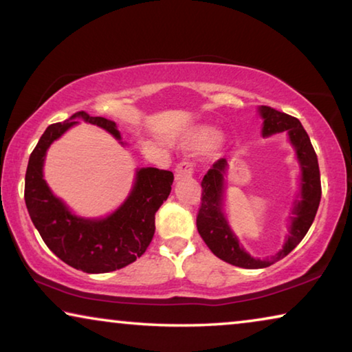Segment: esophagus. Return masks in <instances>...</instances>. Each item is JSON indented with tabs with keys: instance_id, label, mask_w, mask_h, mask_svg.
<instances>
[{
	"instance_id": "34e87169",
	"label": "esophagus",
	"mask_w": 352,
	"mask_h": 352,
	"mask_svg": "<svg viewBox=\"0 0 352 352\" xmlns=\"http://www.w3.org/2000/svg\"><path fill=\"white\" fill-rule=\"evenodd\" d=\"M192 174H194L192 163L182 162L180 164H177V168H175L177 180H182V178H189V177H192Z\"/></svg>"
}]
</instances>
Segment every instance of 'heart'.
Returning a JSON list of instances; mask_svg holds the SVG:
<instances>
[{
	"instance_id": "1",
	"label": "heart",
	"mask_w": 352,
	"mask_h": 352,
	"mask_svg": "<svg viewBox=\"0 0 352 352\" xmlns=\"http://www.w3.org/2000/svg\"><path fill=\"white\" fill-rule=\"evenodd\" d=\"M219 141V132L212 127H200L190 135L189 144L199 148H206L216 144Z\"/></svg>"
}]
</instances>
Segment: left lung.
I'll return each instance as SVG.
<instances>
[{"mask_svg":"<svg viewBox=\"0 0 352 352\" xmlns=\"http://www.w3.org/2000/svg\"><path fill=\"white\" fill-rule=\"evenodd\" d=\"M259 115L264 119L262 136L287 132L296 158L301 166L300 199L295 200L290 216V230L283 248L267 259H256L239 245V241L231 231L222 210L226 160L220 158L212 164L201 180V205L197 214V230L208 248L225 262L242 269H264L287 256L311 228L321 199V182L318 160L309 135L296 118L285 115L272 107L261 105Z\"/></svg>","mask_w":352,"mask_h":352,"instance_id":"8db88e82","label":"left lung"}]
</instances>
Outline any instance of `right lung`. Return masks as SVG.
<instances>
[{"mask_svg":"<svg viewBox=\"0 0 352 352\" xmlns=\"http://www.w3.org/2000/svg\"><path fill=\"white\" fill-rule=\"evenodd\" d=\"M79 118L121 140L115 122L85 111L74 113L65 122L51 124L29 157L25 201L41 239L57 258L85 273H107L132 264L146 252L155 233V212L169 197L174 174L157 168L138 169L132 192L115 212L104 219L74 216L51 192L43 178V163L50 146Z\"/></svg>","mask_w":352,"mask_h":352,"instance_id":"add662e5","label":"right lung"}]
</instances>
